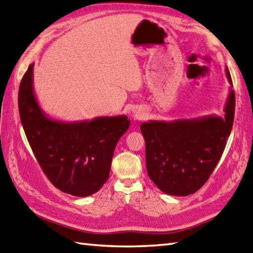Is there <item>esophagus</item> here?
I'll return each instance as SVG.
<instances>
[{
	"label": "esophagus",
	"mask_w": 253,
	"mask_h": 253,
	"mask_svg": "<svg viewBox=\"0 0 253 253\" xmlns=\"http://www.w3.org/2000/svg\"><path fill=\"white\" fill-rule=\"evenodd\" d=\"M144 116H145V111L142 108L135 109L134 111H133V119L135 121H139V120L144 119Z\"/></svg>",
	"instance_id": "1"
}]
</instances>
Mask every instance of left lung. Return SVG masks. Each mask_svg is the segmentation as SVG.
Listing matches in <instances>:
<instances>
[{
  "label": "left lung",
  "mask_w": 253,
  "mask_h": 253,
  "mask_svg": "<svg viewBox=\"0 0 253 253\" xmlns=\"http://www.w3.org/2000/svg\"><path fill=\"white\" fill-rule=\"evenodd\" d=\"M230 93L224 118L206 115L171 122L150 121L140 129L145 140L148 176L170 196H189L202 187L219 163L230 137L235 112V94L228 68Z\"/></svg>",
  "instance_id": "8db88e82"
}]
</instances>
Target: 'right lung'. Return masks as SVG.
Wrapping results in <instances>:
<instances>
[{"instance_id": "obj_1", "label": "right lung", "mask_w": 253, "mask_h": 253, "mask_svg": "<svg viewBox=\"0 0 253 253\" xmlns=\"http://www.w3.org/2000/svg\"><path fill=\"white\" fill-rule=\"evenodd\" d=\"M34 63L24 74L18 103L22 126L35 157L57 189L76 197L98 191L109 178L115 146L130 126L126 115L63 122L49 118L33 87Z\"/></svg>"}]
</instances>
